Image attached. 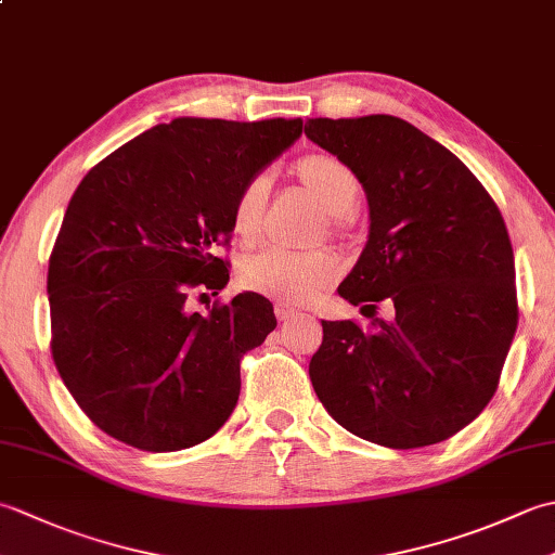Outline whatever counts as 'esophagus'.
Masks as SVG:
<instances>
[{"instance_id":"esophagus-1","label":"esophagus","mask_w":555,"mask_h":555,"mask_svg":"<svg viewBox=\"0 0 555 555\" xmlns=\"http://www.w3.org/2000/svg\"><path fill=\"white\" fill-rule=\"evenodd\" d=\"M274 314H276V320H279V322H288V320H293V317H296L298 312H296V310H291V308H286V305H276V308H274Z\"/></svg>"}]
</instances>
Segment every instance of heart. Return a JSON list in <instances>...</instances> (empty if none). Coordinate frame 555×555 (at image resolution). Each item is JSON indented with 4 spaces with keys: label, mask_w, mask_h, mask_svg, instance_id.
I'll return each instance as SVG.
<instances>
[{
    "label": "heart",
    "mask_w": 555,
    "mask_h": 555,
    "mask_svg": "<svg viewBox=\"0 0 555 555\" xmlns=\"http://www.w3.org/2000/svg\"><path fill=\"white\" fill-rule=\"evenodd\" d=\"M296 176L302 188L320 199L328 211V223L344 233L350 223V211L360 199V181L344 159L317 152L298 159ZM267 205V181L262 176L245 181L233 197L231 223L243 243L257 238ZM340 274V259L332 250L293 253L281 247H262L245 255L238 264V284L259 296L281 305H302L320 296Z\"/></svg>",
    "instance_id": "obj_1"
}]
</instances>
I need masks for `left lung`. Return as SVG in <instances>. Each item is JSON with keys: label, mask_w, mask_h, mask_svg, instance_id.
I'll return each mask as SVG.
<instances>
[{"label": "left lung", "mask_w": 555, "mask_h": 555, "mask_svg": "<svg viewBox=\"0 0 555 555\" xmlns=\"http://www.w3.org/2000/svg\"><path fill=\"white\" fill-rule=\"evenodd\" d=\"M305 135L356 171L372 219L338 286L372 324L322 322L314 393L364 441L408 451L451 439L496 393L517 328L501 209L451 150L398 116L310 119ZM384 299L391 323L375 317Z\"/></svg>", "instance_id": "8db88e82"}]
</instances>
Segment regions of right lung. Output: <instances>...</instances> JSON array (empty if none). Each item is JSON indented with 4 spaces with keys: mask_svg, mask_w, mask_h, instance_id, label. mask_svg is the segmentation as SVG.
Segmentation results:
<instances>
[{
    "mask_svg": "<svg viewBox=\"0 0 555 555\" xmlns=\"http://www.w3.org/2000/svg\"><path fill=\"white\" fill-rule=\"evenodd\" d=\"M302 133L300 119H173L95 164L47 269L52 360L112 439L147 453L207 441L235 408L241 360L274 332L271 302L191 300L227 286L233 197Z\"/></svg>",
    "mask_w": 555,
    "mask_h": 555,
    "instance_id": "add662e5",
    "label": "right lung"
}]
</instances>
